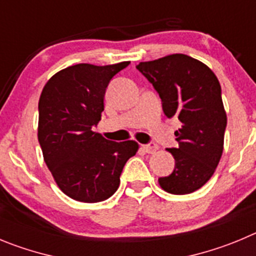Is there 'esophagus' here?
I'll return each instance as SVG.
<instances>
[{"instance_id":"obj_1","label":"esophagus","mask_w":256,"mask_h":256,"mask_svg":"<svg viewBox=\"0 0 256 256\" xmlns=\"http://www.w3.org/2000/svg\"><path fill=\"white\" fill-rule=\"evenodd\" d=\"M142 148L144 149L145 153L153 154V153H156V149H158V146H156V144H153V142H150V144H142Z\"/></svg>"}]
</instances>
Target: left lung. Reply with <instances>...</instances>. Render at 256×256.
Here are the masks:
<instances>
[{"label":"left lung","mask_w":256,"mask_h":256,"mask_svg":"<svg viewBox=\"0 0 256 256\" xmlns=\"http://www.w3.org/2000/svg\"><path fill=\"white\" fill-rule=\"evenodd\" d=\"M136 68L158 92L166 116L182 122L174 132L178 146L168 149L174 172L158 182L174 195L194 192L213 176L223 153L227 114L220 82L206 64L182 54L140 62Z\"/></svg>","instance_id":"1"}]
</instances>
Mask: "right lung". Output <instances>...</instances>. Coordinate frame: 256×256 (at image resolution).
I'll list each match as a JSON object with an SVG mask.
<instances>
[{"mask_svg": "<svg viewBox=\"0 0 256 256\" xmlns=\"http://www.w3.org/2000/svg\"><path fill=\"white\" fill-rule=\"evenodd\" d=\"M130 61L96 66L78 64L54 74L39 98L38 140L57 186L82 202L108 199L139 144L116 142L93 131L104 110V94L112 78Z\"/></svg>", "mask_w": 256, "mask_h": 256, "instance_id": "1", "label": "right lung"}]
</instances>
